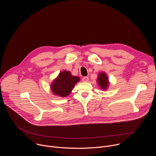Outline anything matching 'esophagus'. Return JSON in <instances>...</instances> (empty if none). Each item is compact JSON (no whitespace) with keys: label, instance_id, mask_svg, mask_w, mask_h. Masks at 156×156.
I'll return each instance as SVG.
<instances>
[{"label":"esophagus","instance_id":"esophagus-1","mask_svg":"<svg viewBox=\"0 0 156 156\" xmlns=\"http://www.w3.org/2000/svg\"><path fill=\"white\" fill-rule=\"evenodd\" d=\"M89 77H83L82 78V80H83V82H87L89 81Z\"/></svg>","mask_w":156,"mask_h":156}]
</instances>
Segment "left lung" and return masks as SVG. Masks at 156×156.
<instances>
[{
    "mask_svg": "<svg viewBox=\"0 0 156 156\" xmlns=\"http://www.w3.org/2000/svg\"><path fill=\"white\" fill-rule=\"evenodd\" d=\"M97 82L100 88L103 90H106L109 86V81L107 75L104 72H101L98 74Z\"/></svg>",
    "mask_w": 156,
    "mask_h": 156,
    "instance_id": "1",
    "label": "left lung"
}]
</instances>
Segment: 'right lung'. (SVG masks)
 Segmentation results:
<instances>
[{
  "mask_svg": "<svg viewBox=\"0 0 156 156\" xmlns=\"http://www.w3.org/2000/svg\"><path fill=\"white\" fill-rule=\"evenodd\" d=\"M80 77L74 76L68 70H62L51 84V92L55 95L66 98L71 93Z\"/></svg>",
  "mask_w": 156,
  "mask_h": 156,
  "instance_id": "obj_1",
  "label": "right lung"
}]
</instances>
